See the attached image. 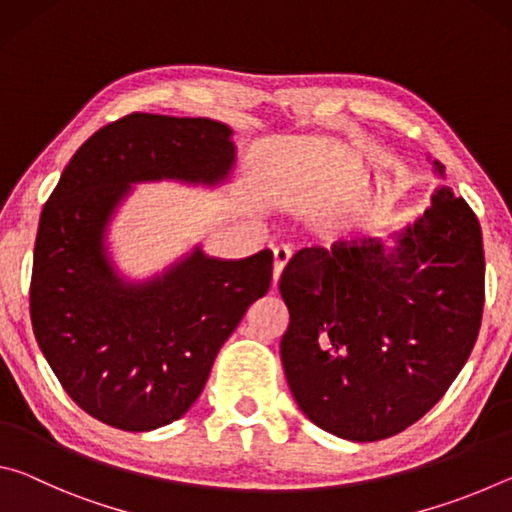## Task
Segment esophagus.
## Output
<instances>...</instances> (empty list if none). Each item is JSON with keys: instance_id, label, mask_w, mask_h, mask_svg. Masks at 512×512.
I'll return each mask as SVG.
<instances>
[{"instance_id": "esophagus-1", "label": "esophagus", "mask_w": 512, "mask_h": 512, "mask_svg": "<svg viewBox=\"0 0 512 512\" xmlns=\"http://www.w3.org/2000/svg\"><path fill=\"white\" fill-rule=\"evenodd\" d=\"M291 259V250L287 246H277L273 250V287L277 284V280H280V275L284 271V266L289 264Z\"/></svg>"}]
</instances>
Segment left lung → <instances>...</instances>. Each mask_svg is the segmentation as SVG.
I'll use <instances>...</instances> for the list:
<instances>
[{
    "instance_id": "left-lung-1",
    "label": "left lung",
    "mask_w": 512,
    "mask_h": 512,
    "mask_svg": "<svg viewBox=\"0 0 512 512\" xmlns=\"http://www.w3.org/2000/svg\"><path fill=\"white\" fill-rule=\"evenodd\" d=\"M280 293L282 366L302 413L354 443L391 438L447 393L479 336V219L440 185L393 246L354 239L298 250Z\"/></svg>"
}]
</instances>
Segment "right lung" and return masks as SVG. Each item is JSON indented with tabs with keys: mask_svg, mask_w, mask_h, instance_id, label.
<instances>
[{
	"mask_svg": "<svg viewBox=\"0 0 512 512\" xmlns=\"http://www.w3.org/2000/svg\"><path fill=\"white\" fill-rule=\"evenodd\" d=\"M230 135L203 117L110 121L74 153L40 214L33 334L65 393L110 427L151 431L185 415L221 345L271 287V250L216 259L194 248L140 284L119 277L106 253L131 183H223L235 164Z\"/></svg>",
	"mask_w": 512,
	"mask_h": 512,
	"instance_id": "1",
	"label": "right lung"
}]
</instances>
